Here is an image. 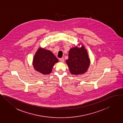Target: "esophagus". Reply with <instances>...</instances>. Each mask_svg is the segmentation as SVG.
Here are the masks:
<instances>
[{
  "label": "esophagus",
  "mask_w": 123,
  "mask_h": 123,
  "mask_svg": "<svg viewBox=\"0 0 123 123\" xmlns=\"http://www.w3.org/2000/svg\"><path fill=\"white\" fill-rule=\"evenodd\" d=\"M59 60L61 62H64V58L63 57H62L61 58L59 59Z\"/></svg>",
  "instance_id": "obj_1"
}]
</instances>
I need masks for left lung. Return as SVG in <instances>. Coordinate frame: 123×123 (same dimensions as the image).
I'll return each mask as SVG.
<instances>
[{
	"mask_svg": "<svg viewBox=\"0 0 123 123\" xmlns=\"http://www.w3.org/2000/svg\"><path fill=\"white\" fill-rule=\"evenodd\" d=\"M66 62L72 74L78 75L85 73L90 66V60L84 46L82 45L81 48L75 47L71 48Z\"/></svg>",
	"mask_w": 123,
	"mask_h": 123,
	"instance_id": "8db88e82",
	"label": "left lung"
}]
</instances>
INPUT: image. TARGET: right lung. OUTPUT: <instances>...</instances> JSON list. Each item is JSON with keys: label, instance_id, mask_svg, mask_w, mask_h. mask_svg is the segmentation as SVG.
Here are the masks:
<instances>
[{"label": "right lung", "instance_id": "add662e5", "mask_svg": "<svg viewBox=\"0 0 123 123\" xmlns=\"http://www.w3.org/2000/svg\"><path fill=\"white\" fill-rule=\"evenodd\" d=\"M58 62V59L49 50L40 48L33 59V68L43 74H49L54 65Z\"/></svg>", "mask_w": 123, "mask_h": 123}]
</instances>
